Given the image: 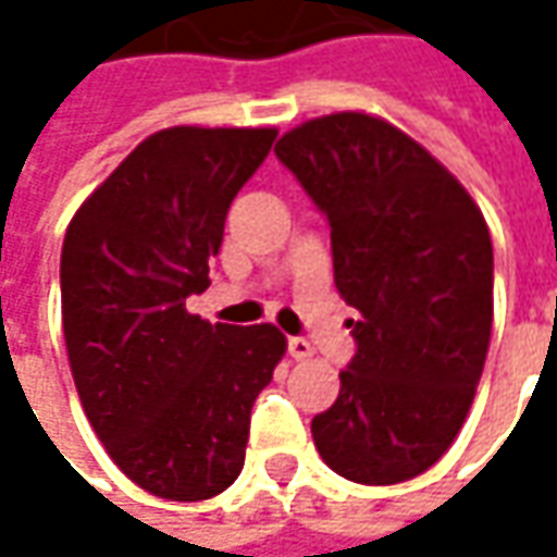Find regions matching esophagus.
I'll use <instances>...</instances> for the list:
<instances>
[{
	"label": "esophagus",
	"instance_id": "obj_1",
	"mask_svg": "<svg viewBox=\"0 0 557 557\" xmlns=\"http://www.w3.org/2000/svg\"><path fill=\"white\" fill-rule=\"evenodd\" d=\"M288 354L294 356V359H310L312 344L307 337H288Z\"/></svg>",
	"mask_w": 557,
	"mask_h": 557
}]
</instances>
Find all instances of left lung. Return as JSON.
<instances>
[{
	"instance_id": "8db88e82",
	"label": "left lung",
	"mask_w": 557,
	"mask_h": 557,
	"mask_svg": "<svg viewBox=\"0 0 557 557\" xmlns=\"http://www.w3.org/2000/svg\"><path fill=\"white\" fill-rule=\"evenodd\" d=\"M278 161L332 225L334 285L359 312L356 356L312 418L325 465L366 486L412 481L453 446L493 329V242L465 185L387 120L294 126Z\"/></svg>"
}]
</instances>
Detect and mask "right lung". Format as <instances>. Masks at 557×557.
Returning a JSON list of instances; mask_svg holds the SVG:
<instances>
[{
	"instance_id": "right-lung-1",
	"label": "right lung",
	"mask_w": 557,
	"mask_h": 557,
	"mask_svg": "<svg viewBox=\"0 0 557 557\" xmlns=\"http://www.w3.org/2000/svg\"><path fill=\"white\" fill-rule=\"evenodd\" d=\"M278 129L170 126L83 201L61 247V322L98 440L141 490L201 503L245 465L250 409L285 356L275 325H210L185 297L210 285L228 203Z\"/></svg>"
}]
</instances>
